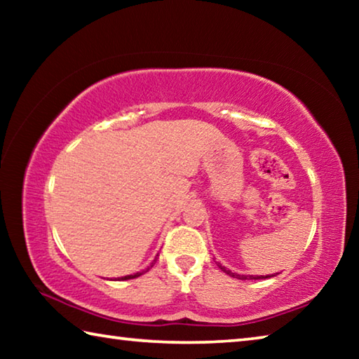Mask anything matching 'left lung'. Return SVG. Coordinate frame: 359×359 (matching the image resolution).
Segmentation results:
<instances>
[{"instance_id":"1","label":"left lung","mask_w":359,"mask_h":359,"mask_svg":"<svg viewBox=\"0 0 359 359\" xmlns=\"http://www.w3.org/2000/svg\"><path fill=\"white\" fill-rule=\"evenodd\" d=\"M218 267H220V269L223 271V272H226L228 276H231V277H234V278H239V280H258V278H267L269 276H266V277H263V276H239V274H234V272H231L229 269H226V267L224 266H222V264H218Z\"/></svg>"}]
</instances>
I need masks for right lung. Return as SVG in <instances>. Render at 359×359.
<instances>
[{"label": "right lung", "instance_id": "add662e5", "mask_svg": "<svg viewBox=\"0 0 359 359\" xmlns=\"http://www.w3.org/2000/svg\"><path fill=\"white\" fill-rule=\"evenodd\" d=\"M156 257H158V255H156ZM156 257H155V259H154V261H151V264H150V266H149V267H147V269H145V271H142V272H136V274H131V276L118 277V280H130V278H136V277H139V276H142V274H144V272H147V271L150 269V267L155 264V261H156Z\"/></svg>", "mask_w": 359, "mask_h": 359}]
</instances>
